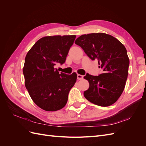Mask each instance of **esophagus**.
Masks as SVG:
<instances>
[{
	"mask_svg": "<svg viewBox=\"0 0 146 146\" xmlns=\"http://www.w3.org/2000/svg\"><path fill=\"white\" fill-rule=\"evenodd\" d=\"M83 78V76L80 74H77V79L78 80H82Z\"/></svg>",
	"mask_w": 146,
	"mask_h": 146,
	"instance_id": "1",
	"label": "esophagus"
}]
</instances>
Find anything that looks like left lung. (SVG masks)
<instances>
[{"mask_svg": "<svg viewBox=\"0 0 146 146\" xmlns=\"http://www.w3.org/2000/svg\"><path fill=\"white\" fill-rule=\"evenodd\" d=\"M92 60H98L102 74L93 76L86 74L84 78L90 87L84 96L90 102L101 107L114 104L124 90L130 61L127 50L119 40L104 33H90L75 41Z\"/></svg>", "mask_w": 146, "mask_h": 146, "instance_id": "8db88e82", "label": "left lung"}]
</instances>
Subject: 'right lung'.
Listing matches in <instances>:
<instances>
[{
  "label": "right lung",
  "instance_id": "obj_1",
  "mask_svg": "<svg viewBox=\"0 0 146 146\" xmlns=\"http://www.w3.org/2000/svg\"><path fill=\"white\" fill-rule=\"evenodd\" d=\"M76 35L43 37L36 42L25 58V85L33 101L47 111L63 108L69 92L77 80V74L59 73L55 66L63 64Z\"/></svg>",
  "mask_w": 146,
  "mask_h": 146
}]
</instances>
